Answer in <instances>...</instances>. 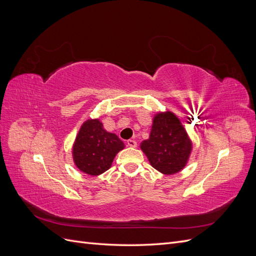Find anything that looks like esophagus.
Segmentation results:
<instances>
[{"label": "esophagus", "instance_id": "34e87169", "mask_svg": "<svg viewBox=\"0 0 256 256\" xmlns=\"http://www.w3.org/2000/svg\"><path fill=\"white\" fill-rule=\"evenodd\" d=\"M127 144H128V146H130V147H136V140H128L127 141Z\"/></svg>", "mask_w": 256, "mask_h": 256}]
</instances>
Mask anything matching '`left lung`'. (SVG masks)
Masks as SVG:
<instances>
[{"instance_id": "8db88e82", "label": "left lung", "mask_w": 256, "mask_h": 256, "mask_svg": "<svg viewBox=\"0 0 256 256\" xmlns=\"http://www.w3.org/2000/svg\"><path fill=\"white\" fill-rule=\"evenodd\" d=\"M141 148L152 168L172 175L184 168L192 144L180 120L168 111L154 116L150 138L142 142Z\"/></svg>"}]
</instances>
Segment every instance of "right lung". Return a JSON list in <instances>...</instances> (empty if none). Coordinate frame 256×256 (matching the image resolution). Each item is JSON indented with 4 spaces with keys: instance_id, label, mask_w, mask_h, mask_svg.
<instances>
[{
    "instance_id": "obj_1",
    "label": "right lung",
    "mask_w": 256,
    "mask_h": 256,
    "mask_svg": "<svg viewBox=\"0 0 256 256\" xmlns=\"http://www.w3.org/2000/svg\"><path fill=\"white\" fill-rule=\"evenodd\" d=\"M124 147L120 138L104 130L99 120H88L76 138L72 156L82 172L97 176L111 168L116 154Z\"/></svg>"
}]
</instances>
